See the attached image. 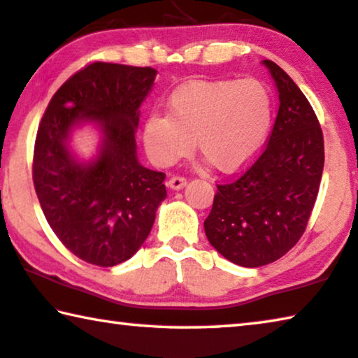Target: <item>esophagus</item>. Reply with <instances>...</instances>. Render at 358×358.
<instances>
[{
  "label": "esophagus",
  "mask_w": 358,
  "mask_h": 358,
  "mask_svg": "<svg viewBox=\"0 0 358 358\" xmlns=\"http://www.w3.org/2000/svg\"><path fill=\"white\" fill-rule=\"evenodd\" d=\"M185 184H187V179L180 178V176H173V178L168 180L169 189H173V190H180L182 187H185Z\"/></svg>",
  "instance_id": "1"
}]
</instances>
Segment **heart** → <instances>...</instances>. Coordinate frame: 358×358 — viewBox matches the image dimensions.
<instances>
[{
  "label": "heart",
  "mask_w": 358,
  "mask_h": 358,
  "mask_svg": "<svg viewBox=\"0 0 358 358\" xmlns=\"http://www.w3.org/2000/svg\"><path fill=\"white\" fill-rule=\"evenodd\" d=\"M273 96L256 78L190 81L168 101V115H152L144 147L158 166H171L195 145L221 171H235L266 144Z\"/></svg>",
  "instance_id": "obj_1"
}]
</instances>
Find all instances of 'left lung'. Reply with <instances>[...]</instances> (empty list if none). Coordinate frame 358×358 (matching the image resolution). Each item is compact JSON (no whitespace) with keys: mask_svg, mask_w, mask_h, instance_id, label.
I'll return each instance as SVG.
<instances>
[{"mask_svg":"<svg viewBox=\"0 0 358 358\" xmlns=\"http://www.w3.org/2000/svg\"><path fill=\"white\" fill-rule=\"evenodd\" d=\"M278 91V113L259 158L217 185L205 234L241 267L277 261L298 243L315 205L325 163L323 134L307 97L285 70L262 60Z\"/></svg>","mask_w":358,"mask_h":358,"instance_id":"left-lung-1","label":"left lung"}]
</instances>
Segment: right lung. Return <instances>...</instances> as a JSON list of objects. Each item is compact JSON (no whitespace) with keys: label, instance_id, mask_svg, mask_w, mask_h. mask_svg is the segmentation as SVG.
Instances as JSON below:
<instances>
[{"label":"right lung","instance_id":"1","mask_svg":"<svg viewBox=\"0 0 358 358\" xmlns=\"http://www.w3.org/2000/svg\"><path fill=\"white\" fill-rule=\"evenodd\" d=\"M157 70L94 62L59 87L38 128L33 184L48 224L76 257L113 267L133 257L166 198L164 174L137 160L141 103ZM94 124L98 153L81 162L71 133Z\"/></svg>","mask_w":358,"mask_h":358}]
</instances>
